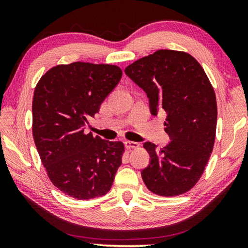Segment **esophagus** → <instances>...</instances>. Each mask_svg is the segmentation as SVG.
Returning <instances> with one entry per match:
<instances>
[{
    "instance_id": "obj_1",
    "label": "esophagus",
    "mask_w": 248,
    "mask_h": 248,
    "mask_svg": "<svg viewBox=\"0 0 248 248\" xmlns=\"http://www.w3.org/2000/svg\"><path fill=\"white\" fill-rule=\"evenodd\" d=\"M124 145L128 150L138 149L140 146V144L138 143V142H133V141H124Z\"/></svg>"
}]
</instances>
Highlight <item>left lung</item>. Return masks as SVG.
I'll return each mask as SVG.
<instances>
[{
	"label": "left lung",
	"instance_id": "1",
	"mask_svg": "<svg viewBox=\"0 0 248 248\" xmlns=\"http://www.w3.org/2000/svg\"><path fill=\"white\" fill-rule=\"evenodd\" d=\"M125 74L150 99L151 114H167L170 142L162 149L145 142L150 165L142 170L145 186L163 197L189 191L202 176L213 150L217 98L202 66L189 53L157 50L128 65Z\"/></svg>",
	"mask_w": 248,
	"mask_h": 248
}]
</instances>
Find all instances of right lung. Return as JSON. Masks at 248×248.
Here are the masks:
<instances>
[{"mask_svg":"<svg viewBox=\"0 0 248 248\" xmlns=\"http://www.w3.org/2000/svg\"><path fill=\"white\" fill-rule=\"evenodd\" d=\"M117 65L73 62L48 70L32 98V137L48 177L78 200L110 190L124 145L84 132L100 105L119 83Z\"/></svg>","mask_w":248,"mask_h":248,"instance_id":"add662e5","label":"right lung"}]
</instances>
